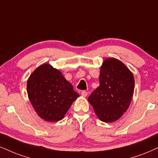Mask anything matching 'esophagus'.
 I'll list each match as a JSON object with an SVG mask.
<instances>
[{
    "label": "esophagus",
    "instance_id": "34e87169",
    "mask_svg": "<svg viewBox=\"0 0 158 158\" xmlns=\"http://www.w3.org/2000/svg\"><path fill=\"white\" fill-rule=\"evenodd\" d=\"M87 95H88V93H87V91H81V96H82V97H85L87 96Z\"/></svg>",
    "mask_w": 158,
    "mask_h": 158
}]
</instances>
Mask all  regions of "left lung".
<instances>
[{
    "instance_id": "8db88e82",
    "label": "left lung",
    "mask_w": 158,
    "mask_h": 158,
    "mask_svg": "<svg viewBox=\"0 0 158 158\" xmlns=\"http://www.w3.org/2000/svg\"><path fill=\"white\" fill-rule=\"evenodd\" d=\"M134 86V76L125 64L116 58H106L100 67V85L88 101L100 120L114 122L129 108Z\"/></svg>"
}]
</instances>
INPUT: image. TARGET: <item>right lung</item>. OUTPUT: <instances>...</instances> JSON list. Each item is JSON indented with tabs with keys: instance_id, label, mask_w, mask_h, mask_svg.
Segmentation results:
<instances>
[{
	"instance_id": "1",
	"label": "right lung",
	"mask_w": 158,
	"mask_h": 158,
	"mask_svg": "<svg viewBox=\"0 0 158 158\" xmlns=\"http://www.w3.org/2000/svg\"><path fill=\"white\" fill-rule=\"evenodd\" d=\"M27 92L36 114L47 122L64 118L79 94L59 70L43 64L31 74Z\"/></svg>"
}]
</instances>
